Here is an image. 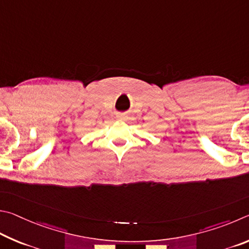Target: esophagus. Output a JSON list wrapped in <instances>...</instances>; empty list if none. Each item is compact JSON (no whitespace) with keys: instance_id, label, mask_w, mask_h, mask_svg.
Returning <instances> with one entry per match:
<instances>
[{"instance_id":"obj_1","label":"esophagus","mask_w":249,"mask_h":249,"mask_svg":"<svg viewBox=\"0 0 249 249\" xmlns=\"http://www.w3.org/2000/svg\"><path fill=\"white\" fill-rule=\"evenodd\" d=\"M117 120L118 121H125V120H127V115H124V113H118V115H117Z\"/></svg>"}]
</instances>
